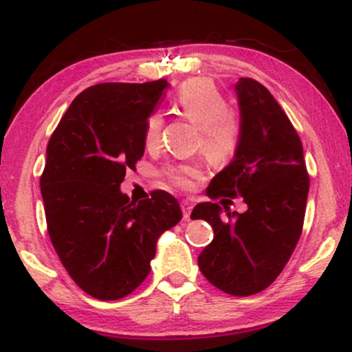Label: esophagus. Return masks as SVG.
Returning a JSON list of instances; mask_svg holds the SVG:
<instances>
[{
  "mask_svg": "<svg viewBox=\"0 0 352 352\" xmlns=\"http://www.w3.org/2000/svg\"><path fill=\"white\" fill-rule=\"evenodd\" d=\"M181 210H182V214H184V218L187 219L190 216V211H192V204L189 200H182L181 201Z\"/></svg>",
  "mask_w": 352,
  "mask_h": 352,
  "instance_id": "obj_1",
  "label": "esophagus"
}]
</instances>
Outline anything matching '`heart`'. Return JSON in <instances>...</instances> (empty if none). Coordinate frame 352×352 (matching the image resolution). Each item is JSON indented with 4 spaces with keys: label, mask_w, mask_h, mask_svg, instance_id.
Segmentation results:
<instances>
[{
    "label": "heart",
    "mask_w": 352,
    "mask_h": 352,
    "mask_svg": "<svg viewBox=\"0 0 352 352\" xmlns=\"http://www.w3.org/2000/svg\"><path fill=\"white\" fill-rule=\"evenodd\" d=\"M173 109L182 118L195 123L200 129L199 146L204 147L211 160L226 163L232 160L239 151L242 128L229 102L213 81L208 78H192L182 83L173 96ZM160 113L148 115L144 128L147 146H157L163 131ZM199 163H182L166 168L165 175L177 187H189L194 177L200 176Z\"/></svg>",
    "instance_id": "1"
}]
</instances>
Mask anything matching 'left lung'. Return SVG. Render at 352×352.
Masks as SVG:
<instances>
[{
  "label": "left lung",
  "instance_id": "left-lung-1",
  "mask_svg": "<svg viewBox=\"0 0 352 352\" xmlns=\"http://www.w3.org/2000/svg\"><path fill=\"white\" fill-rule=\"evenodd\" d=\"M235 93L242 139L234 160L213 177L206 194L242 197L248 210L237 213L205 201L190 218L205 219L214 232L199 256L206 280L228 295L250 296L276 280L300 240L309 175L301 139L267 88L240 78Z\"/></svg>",
  "mask_w": 352,
  "mask_h": 352
}]
</instances>
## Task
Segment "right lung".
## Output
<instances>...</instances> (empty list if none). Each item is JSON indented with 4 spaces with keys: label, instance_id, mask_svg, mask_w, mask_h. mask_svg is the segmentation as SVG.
Wrapping results in <instances>:
<instances>
[{
    "label": "right lung",
    "instance_id": "right-lung-1",
    "mask_svg": "<svg viewBox=\"0 0 352 352\" xmlns=\"http://www.w3.org/2000/svg\"><path fill=\"white\" fill-rule=\"evenodd\" d=\"M166 80L100 83L74 99L52 133L40 177L47 234L62 266L89 296L124 298L151 272L157 240L182 218L165 190L129 200L120 184L146 148V120Z\"/></svg>",
    "mask_w": 352,
    "mask_h": 352
}]
</instances>
